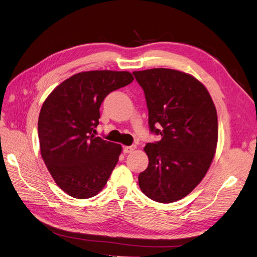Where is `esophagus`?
Listing matches in <instances>:
<instances>
[{
  "mask_svg": "<svg viewBox=\"0 0 257 257\" xmlns=\"http://www.w3.org/2000/svg\"><path fill=\"white\" fill-rule=\"evenodd\" d=\"M135 150H136V146H135V145L123 147V152H124V153H132V152L135 151Z\"/></svg>",
  "mask_w": 257,
  "mask_h": 257,
  "instance_id": "esophagus-1",
  "label": "esophagus"
}]
</instances>
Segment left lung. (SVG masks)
Listing matches in <instances>:
<instances>
[{
    "mask_svg": "<svg viewBox=\"0 0 257 257\" xmlns=\"http://www.w3.org/2000/svg\"><path fill=\"white\" fill-rule=\"evenodd\" d=\"M143 88L151 133L149 159L138 176L139 188L159 203H174L190 194L207 174L217 144V115L205 85L195 77L170 68L133 73Z\"/></svg>",
    "mask_w": 257,
    "mask_h": 257,
    "instance_id": "8db88e82",
    "label": "left lung"
}]
</instances>
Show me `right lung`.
Segmentation results:
<instances>
[{
	"label": "right lung",
	"mask_w": 257,
	"mask_h": 257,
	"mask_svg": "<svg viewBox=\"0 0 257 257\" xmlns=\"http://www.w3.org/2000/svg\"><path fill=\"white\" fill-rule=\"evenodd\" d=\"M133 80L128 72H82L45 99L38 116L41 154L53 180L69 196L90 198L106 185L122 147L94 136L99 107L110 92Z\"/></svg>",
	"instance_id": "1"
}]
</instances>
